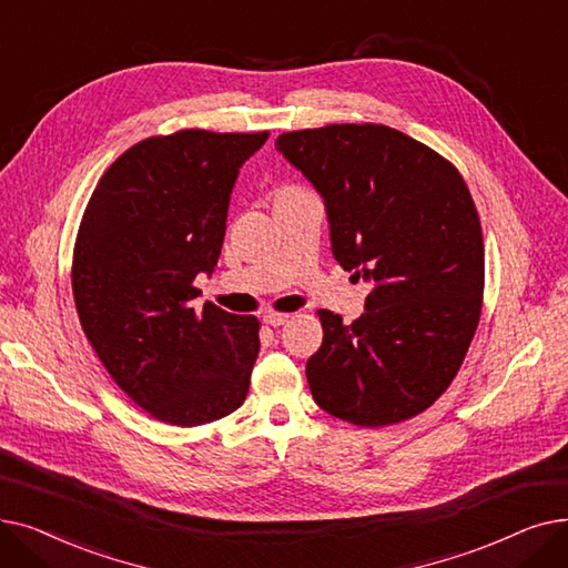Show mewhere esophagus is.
Returning <instances> with one entry per match:
<instances>
[{"instance_id":"34e87169","label":"esophagus","mask_w":568,"mask_h":568,"mask_svg":"<svg viewBox=\"0 0 568 568\" xmlns=\"http://www.w3.org/2000/svg\"><path fill=\"white\" fill-rule=\"evenodd\" d=\"M288 318H291L288 314H277V312H270V314H265V316H263V321L267 323V326H273V328L284 326V323H286Z\"/></svg>"}]
</instances>
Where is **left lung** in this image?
<instances>
[{"instance_id":"8db88e82","label":"left lung","mask_w":568,"mask_h":568,"mask_svg":"<svg viewBox=\"0 0 568 568\" xmlns=\"http://www.w3.org/2000/svg\"><path fill=\"white\" fill-rule=\"evenodd\" d=\"M323 199L333 256L372 282L351 326L318 310L307 382L323 412L382 427L425 412L460 369L483 301L469 189L435 150L384 124H328L275 141Z\"/></svg>"}]
</instances>
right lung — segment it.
<instances>
[{"label":"right lung","instance_id":"add662e5","mask_svg":"<svg viewBox=\"0 0 568 568\" xmlns=\"http://www.w3.org/2000/svg\"><path fill=\"white\" fill-rule=\"evenodd\" d=\"M270 133L184 129L103 173L73 250V298L99 361L156 420L212 423L247 397L258 321L192 301L222 254L231 192Z\"/></svg>","mask_w":568,"mask_h":568}]
</instances>
